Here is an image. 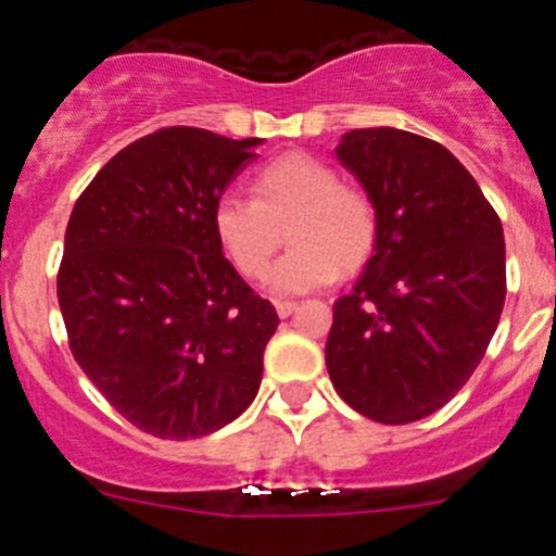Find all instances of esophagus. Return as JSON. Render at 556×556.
I'll use <instances>...</instances> for the list:
<instances>
[{"instance_id": "34e87169", "label": "esophagus", "mask_w": 556, "mask_h": 556, "mask_svg": "<svg viewBox=\"0 0 556 556\" xmlns=\"http://www.w3.org/2000/svg\"><path fill=\"white\" fill-rule=\"evenodd\" d=\"M294 308H298V303L294 301H275V312H278V317H289Z\"/></svg>"}]
</instances>
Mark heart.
Listing matches in <instances>:
<instances>
[{
  "label": "heart",
  "instance_id": "heart-1",
  "mask_svg": "<svg viewBox=\"0 0 556 556\" xmlns=\"http://www.w3.org/2000/svg\"><path fill=\"white\" fill-rule=\"evenodd\" d=\"M219 248L244 278H262L289 230L292 248L269 275L275 292H308L353 269L376 248L378 219L365 191L326 161L292 152L255 172L253 198L219 194L211 211Z\"/></svg>",
  "mask_w": 556,
  "mask_h": 556
}]
</instances>
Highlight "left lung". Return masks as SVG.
Returning a JSON list of instances; mask_svg holds the SVG:
<instances>
[{
    "label": "left lung",
    "instance_id": "left-lung-1",
    "mask_svg": "<svg viewBox=\"0 0 556 556\" xmlns=\"http://www.w3.org/2000/svg\"><path fill=\"white\" fill-rule=\"evenodd\" d=\"M333 152L370 198L378 233L365 273L333 303L328 376L358 415L412 424L465 387L498 328L504 228L437 141L367 127Z\"/></svg>",
    "mask_w": 556,
    "mask_h": 556
}]
</instances>
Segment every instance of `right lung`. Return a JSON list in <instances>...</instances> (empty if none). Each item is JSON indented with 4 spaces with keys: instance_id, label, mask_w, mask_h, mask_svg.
I'll use <instances>...</instances> for the list:
<instances>
[{
    "instance_id": "1",
    "label": "right lung",
    "mask_w": 556,
    "mask_h": 556,
    "mask_svg": "<svg viewBox=\"0 0 556 556\" xmlns=\"http://www.w3.org/2000/svg\"><path fill=\"white\" fill-rule=\"evenodd\" d=\"M258 144L166 127L116 152L68 217L58 273L68 345L108 404L161 440L223 429L262 384L278 314L211 228Z\"/></svg>"
}]
</instances>
